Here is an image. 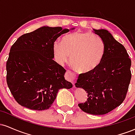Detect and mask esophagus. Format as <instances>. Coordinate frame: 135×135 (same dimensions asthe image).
Listing matches in <instances>:
<instances>
[{"label":"esophagus","mask_w":135,"mask_h":135,"mask_svg":"<svg viewBox=\"0 0 135 135\" xmlns=\"http://www.w3.org/2000/svg\"><path fill=\"white\" fill-rule=\"evenodd\" d=\"M65 77H66V79L69 80V81L71 82V83H74V82L77 79L76 74H74V72H70V71H69V70L67 71V72H66Z\"/></svg>","instance_id":"esophagus-1"}]
</instances>
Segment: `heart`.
<instances>
[{
  "label": "heart",
  "instance_id": "heart-1",
  "mask_svg": "<svg viewBox=\"0 0 135 135\" xmlns=\"http://www.w3.org/2000/svg\"><path fill=\"white\" fill-rule=\"evenodd\" d=\"M55 58L59 63L65 62L70 56V63L77 72L89 73L101 64L105 53L104 42L97 35L79 32L63 37L61 42L52 46Z\"/></svg>",
  "mask_w": 135,
  "mask_h": 135
}]
</instances>
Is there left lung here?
I'll return each instance as SVG.
<instances>
[{
  "label": "left lung",
  "instance_id": "obj_1",
  "mask_svg": "<svg viewBox=\"0 0 135 135\" xmlns=\"http://www.w3.org/2000/svg\"><path fill=\"white\" fill-rule=\"evenodd\" d=\"M93 30L105 43L104 58L92 72L80 74L75 85L88 93L87 101L78 104L80 109L93 115H103L124 100L131 78V61L124 46L108 31Z\"/></svg>",
  "mask_w": 135,
  "mask_h": 135
}]
</instances>
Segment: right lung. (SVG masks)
Instances as JSON below:
<instances>
[{"instance_id": "add662e5", "label": "right lung", "mask_w": 135, "mask_h": 135, "mask_svg": "<svg viewBox=\"0 0 135 135\" xmlns=\"http://www.w3.org/2000/svg\"><path fill=\"white\" fill-rule=\"evenodd\" d=\"M69 30L42 27L23 34L11 46L6 80L14 98L21 106L36 110L48 109L59 89L72 87L65 79V69L52 59L55 41Z\"/></svg>"}]
</instances>
